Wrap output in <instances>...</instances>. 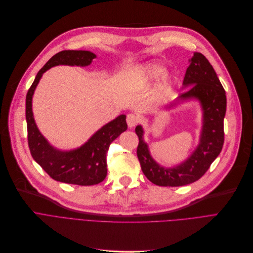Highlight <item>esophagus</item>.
<instances>
[{"mask_svg": "<svg viewBox=\"0 0 253 253\" xmlns=\"http://www.w3.org/2000/svg\"><path fill=\"white\" fill-rule=\"evenodd\" d=\"M126 124L128 127H134L138 124V117L135 114H127L126 115Z\"/></svg>", "mask_w": 253, "mask_h": 253, "instance_id": "34e87169", "label": "esophagus"}]
</instances>
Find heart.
<instances>
[{
  "mask_svg": "<svg viewBox=\"0 0 253 253\" xmlns=\"http://www.w3.org/2000/svg\"><path fill=\"white\" fill-rule=\"evenodd\" d=\"M165 73V68L161 65H151L148 67L146 75L148 78H158Z\"/></svg>",
  "mask_w": 253,
  "mask_h": 253,
  "instance_id": "heart-1",
  "label": "heart"
}]
</instances>
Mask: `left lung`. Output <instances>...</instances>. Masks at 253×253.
<instances>
[{"label":"left lung","mask_w":253,"mask_h":253,"mask_svg":"<svg viewBox=\"0 0 253 253\" xmlns=\"http://www.w3.org/2000/svg\"><path fill=\"white\" fill-rule=\"evenodd\" d=\"M183 85L190 86L181 92L179 99L198 98L204 109V126L201 143L189 159L173 169L156 164L143 141V129H135L139 138L137 155L141 169L149 181L159 186H182L197 181L219 155L223 142V119L226 110L225 90L208 59L201 52H195L185 72Z\"/></svg>","instance_id":"obj_1"}]
</instances>
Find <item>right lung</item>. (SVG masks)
Instances as JSON below:
<instances>
[{
  "label": "right lung",
  "mask_w": 253,
  "mask_h": 253,
  "mask_svg": "<svg viewBox=\"0 0 253 253\" xmlns=\"http://www.w3.org/2000/svg\"><path fill=\"white\" fill-rule=\"evenodd\" d=\"M95 55L85 50H63L54 54L38 72L26 98L28 143L33 159L56 181L76 185H94L107 176L106 154L109 145L127 128L126 115H120L104 126L79 149L63 152L51 147L40 134L32 112L34 90L48 69L57 65L88 66Z\"/></svg>",
  "instance_id": "obj_1"
}]
</instances>
